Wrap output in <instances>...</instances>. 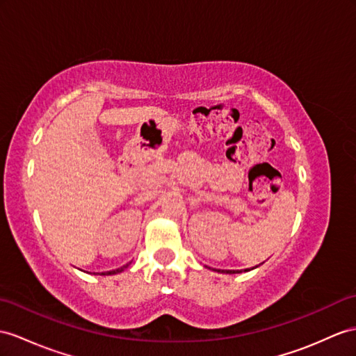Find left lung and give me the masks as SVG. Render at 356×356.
<instances>
[{
    "instance_id": "left-lung-1",
    "label": "left lung",
    "mask_w": 356,
    "mask_h": 356,
    "mask_svg": "<svg viewBox=\"0 0 356 356\" xmlns=\"http://www.w3.org/2000/svg\"><path fill=\"white\" fill-rule=\"evenodd\" d=\"M248 270H249V268H245V272H248ZM218 272H220V270H218ZM222 272H223V270H222ZM223 273H240V272H238V270H237V272H236V270H227V272H223Z\"/></svg>"
}]
</instances>
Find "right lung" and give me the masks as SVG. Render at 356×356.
Segmentation results:
<instances>
[{"label": "right lung", "instance_id": "right-lung-1", "mask_svg": "<svg viewBox=\"0 0 356 356\" xmlns=\"http://www.w3.org/2000/svg\"><path fill=\"white\" fill-rule=\"evenodd\" d=\"M128 267V264H125V266H122V267H119V268H116V270H110V272H102L101 275H116V273H119V272H122L124 268H127Z\"/></svg>", "mask_w": 356, "mask_h": 356}]
</instances>
